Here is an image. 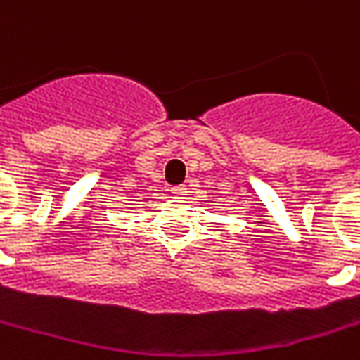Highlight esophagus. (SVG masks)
<instances>
[{
  "instance_id": "1",
  "label": "esophagus",
  "mask_w": 360,
  "mask_h": 360,
  "mask_svg": "<svg viewBox=\"0 0 360 360\" xmlns=\"http://www.w3.org/2000/svg\"><path fill=\"white\" fill-rule=\"evenodd\" d=\"M171 191H173V195H185L187 187L185 185H175V187H171Z\"/></svg>"
}]
</instances>
